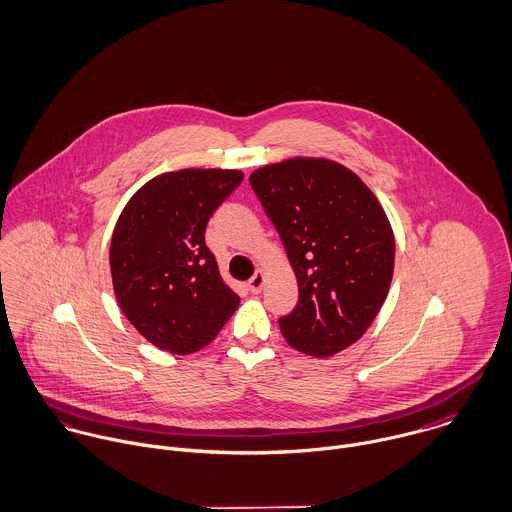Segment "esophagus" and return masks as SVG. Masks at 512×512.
<instances>
[{"instance_id": "obj_1", "label": "esophagus", "mask_w": 512, "mask_h": 512, "mask_svg": "<svg viewBox=\"0 0 512 512\" xmlns=\"http://www.w3.org/2000/svg\"><path fill=\"white\" fill-rule=\"evenodd\" d=\"M262 286H264V272L262 270H256V274L250 278V282H248V288H250V292L252 294H258L260 290H262Z\"/></svg>"}]
</instances>
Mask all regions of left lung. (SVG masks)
Masks as SVG:
<instances>
[{
	"label": "left lung",
	"instance_id": "8db88e82",
	"mask_svg": "<svg viewBox=\"0 0 512 512\" xmlns=\"http://www.w3.org/2000/svg\"><path fill=\"white\" fill-rule=\"evenodd\" d=\"M294 268L300 300L280 318L286 341L330 357L359 340L381 310L395 238L375 194L328 159L296 157L250 174Z\"/></svg>",
	"mask_w": 512,
	"mask_h": 512
}]
</instances>
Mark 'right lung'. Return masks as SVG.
<instances>
[{"mask_svg":"<svg viewBox=\"0 0 512 512\" xmlns=\"http://www.w3.org/2000/svg\"><path fill=\"white\" fill-rule=\"evenodd\" d=\"M242 178L222 169L159 174L117 220L109 254L117 302L137 332L165 351L202 349L240 304L222 282L204 232Z\"/></svg>","mask_w":512,"mask_h":512,"instance_id":"1","label":"right lung"}]
</instances>
